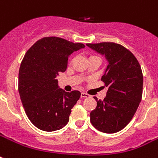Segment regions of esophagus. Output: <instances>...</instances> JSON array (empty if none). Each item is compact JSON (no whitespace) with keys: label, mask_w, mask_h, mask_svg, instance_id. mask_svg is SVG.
<instances>
[{"label":"esophagus","mask_w":158,"mask_h":158,"mask_svg":"<svg viewBox=\"0 0 158 158\" xmlns=\"http://www.w3.org/2000/svg\"><path fill=\"white\" fill-rule=\"evenodd\" d=\"M89 95L88 94H85V93H81V98H89Z\"/></svg>","instance_id":"esophagus-1"}]
</instances>
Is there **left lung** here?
<instances>
[{"label":"left lung","instance_id":"8db88e82","mask_svg":"<svg viewBox=\"0 0 158 158\" xmlns=\"http://www.w3.org/2000/svg\"><path fill=\"white\" fill-rule=\"evenodd\" d=\"M89 48L105 56L108 65L102 77L107 87L104 100H98L90 113V121L97 130L112 134L120 131L132 120L143 94L142 69L136 57L125 47L115 43H87Z\"/></svg>","mask_w":158,"mask_h":158}]
</instances>
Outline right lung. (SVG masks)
<instances>
[{"label":"right lung","mask_w":158,"mask_h":158,"mask_svg":"<svg viewBox=\"0 0 158 158\" xmlns=\"http://www.w3.org/2000/svg\"><path fill=\"white\" fill-rule=\"evenodd\" d=\"M84 48L83 43L48 37L26 52L19 71V93L26 115L39 130H60L69 121L81 94L60 89L56 78L65 71L69 56Z\"/></svg>","instance_id":"add662e5"}]
</instances>
